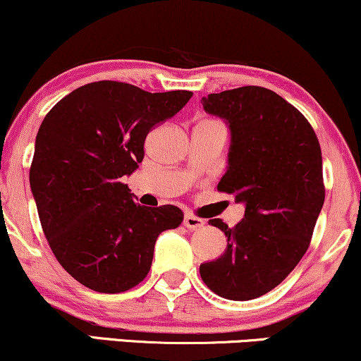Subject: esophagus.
I'll return each mask as SVG.
<instances>
[{"label": "esophagus", "mask_w": 361, "mask_h": 361, "mask_svg": "<svg viewBox=\"0 0 361 361\" xmlns=\"http://www.w3.org/2000/svg\"><path fill=\"white\" fill-rule=\"evenodd\" d=\"M183 225L186 228H200L205 225V220L200 219V216L193 215V214H186L185 215V220H183Z\"/></svg>", "instance_id": "34e87169"}]
</instances>
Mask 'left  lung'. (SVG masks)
Segmentation results:
<instances>
[{"label":"left lung","instance_id":"8db88e82","mask_svg":"<svg viewBox=\"0 0 361 361\" xmlns=\"http://www.w3.org/2000/svg\"><path fill=\"white\" fill-rule=\"evenodd\" d=\"M208 114L227 121L230 147L220 192L244 203V219L230 228L216 260L200 276L215 294L249 301L279 286L306 254L324 203L323 159L311 124L296 107L257 85L208 94Z\"/></svg>","mask_w":361,"mask_h":361}]
</instances>
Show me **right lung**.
I'll return each mask as SVG.
<instances>
[{
  "mask_svg": "<svg viewBox=\"0 0 361 361\" xmlns=\"http://www.w3.org/2000/svg\"><path fill=\"white\" fill-rule=\"evenodd\" d=\"M192 95L101 80L72 90L43 119L30 186L51 252L85 288L116 294L137 286L159 233L183 222L175 205L134 203L123 178L145 158L147 133Z\"/></svg>",
  "mask_w": 361,
  "mask_h": 361,
  "instance_id": "add662e5",
  "label": "right lung"
}]
</instances>
